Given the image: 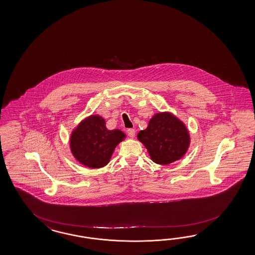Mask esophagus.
<instances>
[{
    "mask_svg": "<svg viewBox=\"0 0 255 255\" xmlns=\"http://www.w3.org/2000/svg\"><path fill=\"white\" fill-rule=\"evenodd\" d=\"M127 134H128L129 136L131 137V138H133L134 135H135V130L132 129V128L128 129V130H127Z\"/></svg>",
    "mask_w": 255,
    "mask_h": 255,
    "instance_id": "34e87169",
    "label": "esophagus"
}]
</instances>
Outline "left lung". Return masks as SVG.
I'll return each instance as SVG.
<instances>
[{
  "label": "left lung",
  "instance_id": "1",
  "mask_svg": "<svg viewBox=\"0 0 255 255\" xmlns=\"http://www.w3.org/2000/svg\"><path fill=\"white\" fill-rule=\"evenodd\" d=\"M153 161L168 165L185 155L190 136L185 125L170 113H158L150 120L148 127L138 133Z\"/></svg>",
  "mask_w": 255,
  "mask_h": 255
}]
</instances>
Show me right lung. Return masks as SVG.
I'll list each match as a JSON object with an SVG mask.
<instances>
[{
    "label": "right lung",
    "instance_id": "obj_1",
    "mask_svg": "<svg viewBox=\"0 0 255 255\" xmlns=\"http://www.w3.org/2000/svg\"><path fill=\"white\" fill-rule=\"evenodd\" d=\"M125 136L120 130H108L104 119L91 116L73 131L71 149L75 158L85 166L101 168L109 163L113 150Z\"/></svg>",
    "mask_w": 255,
    "mask_h": 255
}]
</instances>
